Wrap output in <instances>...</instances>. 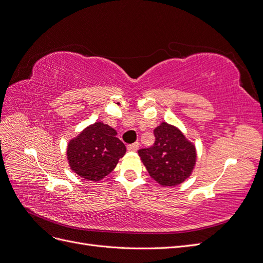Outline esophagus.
Wrapping results in <instances>:
<instances>
[{
    "instance_id": "34e87169",
    "label": "esophagus",
    "mask_w": 263,
    "mask_h": 263,
    "mask_svg": "<svg viewBox=\"0 0 263 263\" xmlns=\"http://www.w3.org/2000/svg\"><path fill=\"white\" fill-rule=\"evenodd\" d=\"M138 148H139V142H134V144L127 146V149L129 151H137Z\"/></svg>"
}]
</instances>
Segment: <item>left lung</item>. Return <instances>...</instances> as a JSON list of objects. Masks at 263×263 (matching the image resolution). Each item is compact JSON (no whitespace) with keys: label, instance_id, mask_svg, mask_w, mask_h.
Returning a JSON list of instances; mask_svg holds the SVG:
<instances>
[{"label":"left lung","instance_id":"obj_1","mask_svg":"<svg viewBox=\"0 0 263 263\" xmlns=\"http://www.w3.org/2000/svg\"><path fill=\"white\" fill-rule=\"evenodd\" d=\"M154 135V145L138 150L141 161L146 165L150 177L159 184L178 185L194 168L195 147L178 128L166 123L158 126Z\"/></svg>","mask_w":263,"mask_h":263}]
</instances>
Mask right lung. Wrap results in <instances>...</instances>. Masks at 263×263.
Instances as JSON below:
<instances>
[{"mask_svg": "<svg viewBox=\"0 0 263 263\" xmlns=\"http://www.w3.org/2000/svg\"><path fill=\"white\" fill-rule=\"evenodd\" d=\"M126 147L116 132L103 123H95L69 142V164L79 176L92 181L104 178L115 168Z\"/></svg>", "mask_w": 263, "mask_h": 263, "instance_id": "add662e5", "label": "right lung"}]
</instances>
